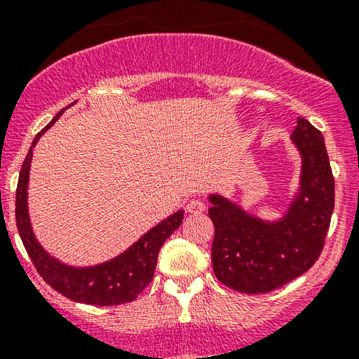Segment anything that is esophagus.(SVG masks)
Segmentation results:
<instances>
[{"label": "esophagus", "instance_id": "obj_1", "mask_svg": "<svg viewBox=\"0 0 359 359\" xmlns=\"http://www.w3.org/2000/svg\"><path fill=\"white\" fill-rule=\"evenodd\" d=\"M186 208L189 213H201V212H205L206 203L201 200H191V201H187Z\"/></svg>", "mask_w": 359, "mask_h": 359}]
</instances>
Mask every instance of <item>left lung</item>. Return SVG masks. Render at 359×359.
<instances>
[{
    "label": "left lung",
    "mask_w": 359,
    "mask_h": 359,
    "mask_svg": "<svg viewBox=\"0 0 359 359\" xmlns=\"http://www.w3.org/2000/svg\"><path fill=\"white\" fill-rule=\"evenodd\" d=\"M292 140L302 156V175L283 219L266 222L219 194L210 196L213 273L236 292L276 290L309 271L323 252L335 203L330 159L323 135L307 119H297Z\"/></svg>",
    "instance_id": "obj_1"
}]
</instances>
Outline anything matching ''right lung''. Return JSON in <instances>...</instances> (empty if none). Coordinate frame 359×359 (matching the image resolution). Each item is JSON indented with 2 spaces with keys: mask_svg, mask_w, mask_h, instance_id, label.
<instances>
[{
  "mask_svg": "<svg viewBox=\"0 0 359 359\" xmlns=\"http://www.w3.org/2000/svg\"><path fill=\"white\" fill-rule=\"evenodd\" d=\"M62 112L64 109L50 121L48 126H45L36 135L22 163L15 200L17 229H19L24 247L27 250V255L31 257L36 271L53 290L62 293L67 299L76 300V302L92 304V306H119V304L132 302L153 280L159 250H161L163 243L175 233V229H179L184 219V212L179 210L173 215H170L168 219L159 222L156 227L147 231L137 243H133L121 255L99 264V266L71 267L48 255L38 243L31 229V220H29L27 212V182L32 147L36 146L39 137L45 133V130H48Z\"/></svg>",
  "mask_w": 359,
  "mask_h": 359,
  "instance_id": "add662e5",
  "label": "right lung"
}]
</instances>
